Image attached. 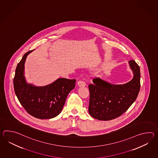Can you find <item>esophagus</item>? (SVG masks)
Returning <instances> with one entry per match:
<instances>
[{
  "label": "esophagus",
  "mask_w": 158,
  "mask_h": 158,
  "mask_svg": "<svg viewBox=\"0 0 158 158\" xmlns=\"http://www.w3.org/2000/svg\"><path fill=\"white\" fill-rule=\"evenodd\" d=\"M77 85L80 87H84L86 85V84L83 81H79L77 82Z\"/></svg>",
  "instance_id": "34e87169"
}]
</instances>
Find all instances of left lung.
<instances>
[{
    "label": "left lung",
    "mask_w": 158,
    "mask_h": 158,
    "mask_svg": "<svg viewBox=\"0 0 158 158\" xmlns=\"http://www.w3.org/2000/svg\"><path fill=\"white\" fill-rule=\"evenodd\" d=\"M128 64L133 77L125 84H113L95 78L93 84L88 85V111L94 118L101 121L114 119L125 112L135 101L140 89V69L133 60Z\"/></svg>",
    "instance_id": "left-lung-1"
}]
</instances>
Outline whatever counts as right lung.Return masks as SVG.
<instances>
[{
    "mask_svg": "<svg viewBox=\"0 0 158 158\" xmlns=\"http://www.w3.org/2000/svg\"><path fill=\"white\" fill-rule=\"evenodd\" d=\"M29 51L23 56L15 71V92L21 105L31 116L39 119H50L62 112L67 95L75 86V79L58 78L45 86L28 83L25 77V62Z\"/></svg>",
    "mask_w": 158,
    "mask_h": 158,
    "instance_id": "right-lung-1",
    "label": "right lung"
}]
</instances>
